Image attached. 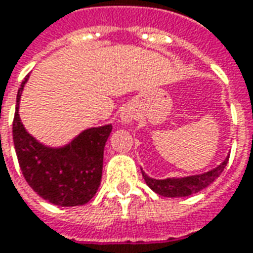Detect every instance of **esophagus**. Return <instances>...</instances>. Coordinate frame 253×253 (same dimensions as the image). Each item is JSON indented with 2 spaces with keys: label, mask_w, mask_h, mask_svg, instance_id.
<instances>
[{
  "label": "esophagus",
  "mask_w": 253,
  "mask_h": 253,
  "mask_svg": "<svg viewBox=\"0 0 253 253\" xmlns=\"http://www.w3.org/2000/svg\"><path fill=\"white\" fill-rule=\"evenodd\" d=\"M120 121L123 123V125H129V124H132V121H133V114L132 113H129V111H123L121 113V115H120Z\"/></svg>",
  "instance_id": "1"
}]
</instances>
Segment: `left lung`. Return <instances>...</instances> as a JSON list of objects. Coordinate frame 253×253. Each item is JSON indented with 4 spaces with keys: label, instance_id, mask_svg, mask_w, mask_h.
<instances>
[{
    "label": "left lung",
    "instance_id": "1",
    "mask_svg": "<svg viewBox=\"0 0 253 253\" xmlns=\"http://www.w3.org/2000/svg\"><path fill=\"white\" fill-rule=\"evenodd\" d=\"M228 157H230V154L218 164L217 167L206 171V172H202V174H195V175L156 179V178L149 177L143 171H142V175L145 178L147 186L150 189H153L157 195H162L164 198H184V196L198 194L199 191L209 186L211 182H214L227 166Z\"/></svg>",
    "mask_w": 253,
    "mask_h": 253
}]
</instances>
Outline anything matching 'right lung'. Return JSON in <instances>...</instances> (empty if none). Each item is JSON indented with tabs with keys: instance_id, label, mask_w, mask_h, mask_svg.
I'll return each mask as SVG.
<instances>
[{
	"instance_id": "1",
	"label": "right lung",
	"mask_w": 253,
	"mask_h": 253,
	"mask_svg": "<svg viewBox=\"0 0 253 253\" xmlns=\"http://www.w3.org/2000/svg\"><path fill=\"white\" fill-rule=\"evenodd\" d=\"M29 76L18 90L12 128L23 177L36 194L52 205L62 208L84 205L99 189L104 147L113 126L106 124L87 128L62 146L44 145L29 133L20 120V96Z\"/></svg>"
}]
</instances>
